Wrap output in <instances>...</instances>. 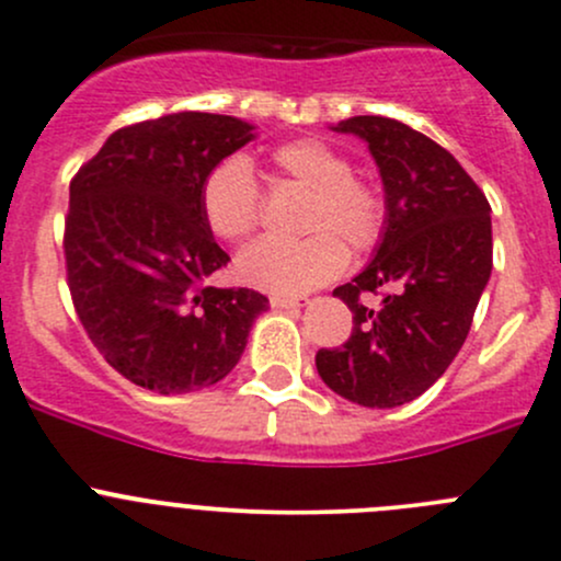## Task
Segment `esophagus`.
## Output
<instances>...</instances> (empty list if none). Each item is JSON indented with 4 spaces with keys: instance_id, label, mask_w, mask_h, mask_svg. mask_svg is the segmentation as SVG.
<instances>
[{
    "instance_id": "1",
    "label": "esophagus",
    "mask_w": 561,
    "mask_h": 561,
    "mask_svg": "<svg viewBox=\"0 0 561 561\" xmlns=\"http://www.w3.org/2000/svg\"><path fill=\"white\" fill-rule=\"evenodd\" d=\"M271 306H274V309H298V306H304V298L271 296Z\"/></svg>"
}]
</instances>
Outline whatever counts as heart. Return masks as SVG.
Listing matches in <instances>:
<instances>
[{
  "instance_id": "1",
  "label": "heart",
  "mask_w": 561,
  "mask_h": 561,
  "mask_svg": "<svg viewBox=\"0 0 561 561\" xmlns=\"http://www.w3.org/2000/svg\"><path fill=\"white\" fill-rule=\"evenodd\" d=\"M276 180H290L311 191L304 231L309 239H261L236 257L244 285L274 296H300L335 279L346 268L347 241L365 252L385 231V202L368 182L352 176L350 158L317 139H298L271 152ZM198 209L217 239L241 241L255 231L261 191L244 158L231 156L206 172L198 187Z\"/></svg>"
}]
</instances>
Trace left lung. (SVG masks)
I'll list each match as a JSON object with an SVG mask.
<instances>
[{
    "instance_id": "obj_1",
    "label": "left lung",
    "mask_w": 561,
    "mask_h": 561,
    "mask_svg": "<svg viewBox=\"0 0 561 561\" xmlns=\"http://www.w3.org/2000/svg\"><path fill=\"white\" fill-rule=\"evenodd\" d=\"M368 145L385 185L374 257L333 296L350 306L344 346L317 352L322 381L365 409L420 398L462 350L492 274V206L457 158L405 123L357 115L333 126ZM386 290L382 309L358 304Z\"/></svg>"
}]
</instances>
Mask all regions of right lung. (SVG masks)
<instances>
[{
    "mask_svg": "<svg viewBox=\"0 0 561 561\" xmlns=\"http://www.w3.org/2000/svg\"><path fill=\"white\" fill-rule=\"evenodd\" d=\"M255 139L231 115L172 112L104 141L75 174L64 231L75 309L102 357L137 387L185 394L239 363L268 298L209 287L231 257L198 209L215 163Z\"/></svg>",
    "mask_w": 561,
    "mask_h": 561,
    "instance_id": "obj_1",
    "label": "right lung"
}]
</instances>
